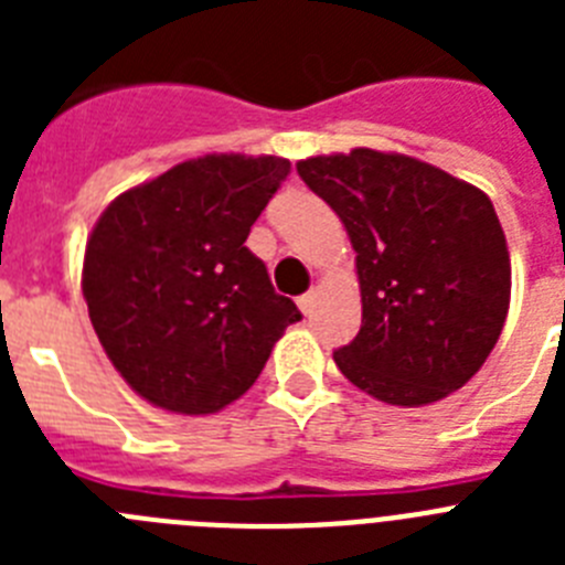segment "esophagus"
<instances>
[{
  "instance_id": "obj_1",
  "label": "esophagus",
  "mask_w": 565,
  "mask_h": 565,
  "mask_svg": "<svg viewBox=\"0 0 565 565\" xmlns=\"http://www.w3.org/2000/svg\"><path fill=\"white\" fill-rule=\"evenodd\" d=\"M317 302H319V294L313 291V288H311V291H308V294H302V297L297 299L299 311L306 313V317H311V313H313V308H317Z\"/></svg>"
}]
</instances>
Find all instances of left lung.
Returning <instances> with one entry per match:
<instances>
[{
    "label": "left lung",
    "mask_w": 565,
    "mask_h": 565,
    "mask_svg": "<svg viewBox=\"0 0 565 565\" xmlns=\"http://www.w3.org/2000/svg\"><path fill=\"white\" fill-rule=\"evenodd\" d=\"M297 172L356 252L362 328L333 353L344 379L398 407L463 387L495 348L512 291L492 201L433 163L364 147Z\"/></svg>",
    "instance_id": "left-lung-1"
}]
</instances>
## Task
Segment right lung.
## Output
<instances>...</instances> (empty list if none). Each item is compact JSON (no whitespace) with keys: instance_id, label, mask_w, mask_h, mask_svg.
Returning <instances> with one entry per match:
<instances>
[{"instance_id":"right-lung-1","label":"right lung","mask_w":565,"mask_h":565,"mask_svg":"<svg viewBox=\"0 0 565 565\" xmlns=\"http://www.w3.org/2000/svg\"><path fill=\"white\" fill-rule=\"evenodd\" d=\"M288 172L274 154H203L118 194L98 217L82 271L89 322L154 407L223 411L302 319L246 248Z\"/></svg>"}]
</instances>
